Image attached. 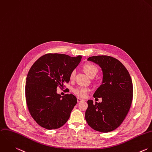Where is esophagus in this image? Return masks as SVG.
Wrapping results in <instances>:
<instances>
[{"label":"esophagus","instance_id":"34e87169","mask_svg":"<svg viewBox=\"0 0 152 152\" xmlns=\"http://www.w3.org/2000/svg\"><path fill=\"white\" fill-rule=\"evenodd\" d=\"M84 101V100L83 99H80V98H79V97L77 98V102H81V101Z\"/></svg>","mask_w":152,"mask_h":152}]
</instances>
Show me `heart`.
Wrapping results in <instances>:
<instances>
[{"label": "heart", "mask_w": 152, "mask_h": 152, "mask_svg": "<svg viewBox=\"0 0 152 152\" xmlns=\"http://www.w3.org/2000/svg\"><path fill=\"white\" fill-rule=\"evenodd\" d=\"M84 69L86 73L90 77H91L93 76H96V75L98 72L97 67L96 65L91 64H86L84 67ZM75 71L73 70L70 74L71 79H73L75 77ZM90 91H91L90 88L88 87H78L74 88L72 90V91L75 94L83 98L87 97V96L90 92Z\"/></svg>", "instance_id": "1"}]
</instances>
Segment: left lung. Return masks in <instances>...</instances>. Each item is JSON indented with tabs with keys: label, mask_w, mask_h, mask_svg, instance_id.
<instances>
[{
	"label": "left lung",
	"mask_w": 152,
	"mask_h": 152,
	"mask_svg": "<svg viewBox=\"0 0 152 152\" xmlns=\"http://www.w3.org/2000/svg\"><path fill=\"white\" fill-rule=\"evenodd\" d=\"M101 68V86L94 94V97L102 99L101 102L87 101L88 108L85 118L94 130L102 133L117 129L127 115L133 99V83L130 75L118 59L109 56L89 57Z\"/></svg>",
	"instance_id": "8db88e82"
}]
</instances>
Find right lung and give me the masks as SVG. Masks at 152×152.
<instances>
[{"instance_id":"right-lung-1","label":"right lung","mask_w":152,"mask_h":152,"mask_svg":"<svg viewBox=\"0 0 152 152\" xmlns=\"http://www.w3.org/2000/svg\"><path fill=\"white\" fill-rule=\"evenodd\" d=\"M82 56L71 57L48 53L40 57L29 69L25 95L29 113L36 122L48 130L62 126L69 119L77 100L72 94L61 96L58 86L68 83L70 74L81 62Z\"/></svg>"}]
</instances>
